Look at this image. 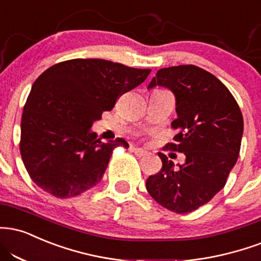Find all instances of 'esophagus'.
I'll list each match as a JSON object with an SVG mask.
<instances>
[{
    "instance_id": "34e87169",
    "label": "esophagus",
    "mask_w": 261,
    "mask_h": 261,
    "mask_svg": "<svg viewBox=\"0 0 261 261\" xmlns=\"http://www.w3.org/2000/svg\"><path fill=\"white\" fill-rule=\"evenodd\" d=\"M133 152H134L135 154H136L137 156H144V155L148 154V152H147V150H144V149H142V148H136V147H134Z\"/></svg>"
}]
</instances>
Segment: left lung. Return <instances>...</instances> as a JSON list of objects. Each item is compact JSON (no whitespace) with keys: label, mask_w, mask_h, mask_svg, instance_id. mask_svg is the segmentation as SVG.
Segmentation results:
<instances>
[{"label":"left lung","mask_w":261,"mask_h":261,"mask_svg":"<svg viewBox=\"0 0 261 261\" xmlns=\"http://www.w3.org/2000/svg\"><path fill=\"white\" fill-rule=\"evenodd\" d=\"M164 86L176 97L177 130L164 149L185 153L178 169L158 153L163 166L146 181L156 203L177 214H186L212 200L227 181L236 164L243 135L240 106L218 77L196 65L159 69L148 89Z\"/></svg>","instance_id":"1"}]
</instances>
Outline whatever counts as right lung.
<instances>
[{
    "label": "right lung",
    "mask_w": 261,
    "mask_h": 261,
    "mask_svg": "<svg viewBox=\"0 0 261 261\" xmlns=\"http://www.w3.org/2000/svg\"><path fill=\"white\" fill-rule=\"evenodd\" d=\"M149 73L92 58L69 59L43 71L31 87L20 122L21 159L35 185L57 198L96 186L113 150L128 144L122 139L100 142L90 128Z\"/></svg>",
    "instance_id": "1"
}]
</instances>
